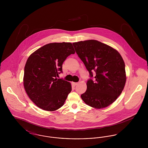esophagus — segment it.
<instances>
[{
	"mask_svg": "<svg viewBox=\"0 0 148 148\" xmlns=\"http://www.w3.org/2000/svg\"><path fill=\"white\" fill-rule=\"evenodd\" d=\"M78 83H73V84L74 85V86H75V85H77Z\"/></svg>",
	"mask_w": 148,
	"mask_h": 148,
	"instance_id": "esophagus-1",
	"label": "esophagus"
}]
</instances>
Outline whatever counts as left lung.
<instances>
[{
  "mask_svg": "<svg viewBox=\"0 0 148 148\" xmlns=\"http://www.w3.org/2000/svg\"><path fill=\"white\" fill-rule=\"evenodd\" d=\"M78 56L89 71L95 72L92 80L86 83L87 89L81 98L88 106L103 109L112 104L121 94L127 77L125 63L119 53L96 40L73 43Z\"/></svg>",
  "mask_w": 148,
  "mask_h": 148,
  "instance_id": "8db88e82",
  "label": "left lung"
}]
</instances>
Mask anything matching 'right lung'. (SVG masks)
<instances>
[{
  "label": "right lung",
  "instance_id": "add662e5",
  "mask_svg": "<svg viewBox=\"0 0 148 148\" xmlns=\"http://www.w3.org/2000/svg\"><path fill=\"white\" fill-rule=\"evenodd\" d=\"M75 50L71 42H51L35 50L25 64L23 84L29 98L42 110L53 112L63 106L71 83L57 79L66 58Z\"/></svg>",
  "mask_w": 148,
  "mask_h": 148
}]
</instances>
